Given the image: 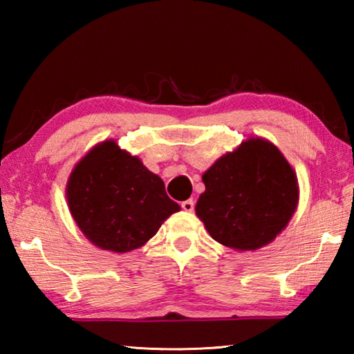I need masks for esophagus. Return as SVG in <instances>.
I'll return each instance as SVG.
<instances>
[{
	"mask_svg": "<svg viewBox=\"0 0 354 354\" xmlns=\"http://www.w3.org/2000/svg\"><path fill=\"white\" fill-rule=\"evenodd\" d=\"M181 207L184 209V211L185 212H192V211H194V207H195V201L194 200H185V201H183L181 203Z\"/></svg>",
	"mask_w": 354,
	"mask_h": 354,
	"instance_id": "obj_1",
	"label": "esophagus"
}]
</instances>
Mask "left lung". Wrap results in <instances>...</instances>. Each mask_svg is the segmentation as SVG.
I'll return each instance as SVG.
<instances>
[{"instance_id": "left-lung-1", "label": "left lung", "mask_w": 354, "mask_h": 354, "mask_svg": "<svg viewBox=\"0 0 354 354\" xmlns=\"http://www.w3.org/2000/svg\"><path fill=\"white\" fill-rule=\"evenodd\" d=\"M195 211L214 241L239 251L266 247L298 205L297 175L279 149L251 137L203 175Z\"/></svg>"}]
</instances>
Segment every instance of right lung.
Wrapping results in <instances>:
<instances>
[{"instance_id":"1","label":"right lung","mask_w":354,"mask_h":354,"mask_svg":"<svg viewBox=\"0 0 354 354\" xmlns=\"http://www.w3.org/2000/svg\"><path fill=\"white\" fill-rule=\"evenodd\" d=\"M71 217L101 250L128 253L145 245L178 212L164 181L113 140L93 147L67 183Z\"/></svg>"}]
</instances>
